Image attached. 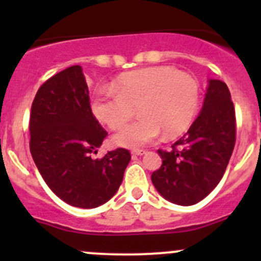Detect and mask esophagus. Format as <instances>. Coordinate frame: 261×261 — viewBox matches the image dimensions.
I'll return each instance as SVG.
<instances>
[{
	"label": "esophagus",
	"mask_w": 261,
	"mask_h": 261,
	"mask_svg": "<svg viewBox=\"0 0 261 261\" xmlns=\"http://www.w3.org/2000/svg\"><path fill=\"white\" fill-rule=\"evenodd\" d=\"M146 152V150L144 149H136V150H133L131 151V154H133V156H141V155H144Z\"/></svg>",
	"instance_id": "esophagus-1"
}]
</instances>
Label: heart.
<instances>
[{
	"label": "heart",
	"instance_id": "1",
	"mask_svg": "<svg viewBox=\"0 0 261 261\" xmlns=\"http://www.w3.org/2000/svg\"><path fill=\"white\" fill-rule=\"evenodd\" d=\"M199 103L198 81L172 67H151L118 75L112 86H101L92 98V111L112 130L122 127L136 114L140 117L115 135L116 144L140 147L183 134Z\"/></svg>",
	"mask_w": 261,
	"mask_h": 261
}]
</instances>
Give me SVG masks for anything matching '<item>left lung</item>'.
Instances as JSON below:
<instances>
[{"label":"left lung","mask_w":261,"mask_h":261,"mask_svg":"<svg viewBox=\"0 0 261 261\" xmlns=\"http://www.w3.org/2000/svg\"><path fill=\"white\" fill-rule=\"evenodd\" d=\"M236 141V117L228 87L211 80L201 114L186 135L159 149L162 167L151 181L168 201L192 206L208 196L223 177Z\"/></svg>","instance_id":"8db88e82"}]
</instances>
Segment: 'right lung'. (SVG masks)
Masks as SVG:
<instances>
[{"label":"right lung","mask_w":261,"mask_h":261,"mask_svg":"<svg viewBox=\"0 0 261 261\" xmlns=\"http://www.w3.org/2000/svg\"><path fill=\"white\" fill-rule=\"evenodd\" d=\"M30 152L48 187L64 202L94 208L111 199L131 159L127 149L93 159L107 136L91 109L80 65L40 86L31 105Z\"/></svg>","instance_id":"add662e5"}]
</instances>
